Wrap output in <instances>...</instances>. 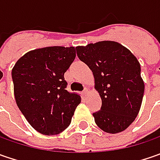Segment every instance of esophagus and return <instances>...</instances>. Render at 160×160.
<instances>
[{"instance_id":"1","label":"esophagus","mask_w":160,"mask_h":160,"mask_svg":"<svg viewBox=\"0 0 160 160\" xmlns=\"http://www.w3.org/2000/svg\"><path fill=\"white\" fill-rule=\"evenodd\" d=\"M88 92H89V91H88V89H86V88H85V89H84V90H83V95H86V94L88 93Z\"/></svg>"}]
</instances>
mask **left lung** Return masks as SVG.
I'll use <instances>...</instances> for the list:
<instances>
[{"instance_id": "obj_1", "label": "left lung", "mask_w": 160, "mask_h": 160, "mask_svg": "<svg viewBox=\"0 0 160 160\" xmlns=\"http://www.w3.org/2000/svg\"><path fill=\"white\" fill-rule=\"evenodd\" d=\"M76 49L78 58L92 72L94 88L102 99L101 110L92 114L96 125L108 133L126 130L137 117L144 93L138 59L114 41Z\"/></svg>"}]
</instances>
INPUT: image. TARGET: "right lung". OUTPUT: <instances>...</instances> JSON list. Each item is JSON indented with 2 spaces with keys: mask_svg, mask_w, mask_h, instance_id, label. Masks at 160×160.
Returning <instances> with one entry per match:
<instances>
[{
  "mask_svg": "<svg viewBox=\"0 0 160 160\" xmlns=\"http://www.w3.org/2000/svg\"><path fill=\"white\" fill-rule=\"evenodd\" d=\"M75 47L36 49L22 56L12 68L16 103L31 126L45 135L70 125L81 97L66 90L64 74L76 58Z\"/></svg>",
  "mask_w": 160,
  "mask_h": 160,
  "instance_id": "add662e5",
  "label": "right lung"
}]
</instances>
